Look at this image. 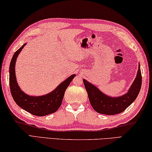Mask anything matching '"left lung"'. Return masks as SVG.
Segmentation results:
<instances>
[{
  "instance_id": "left-lung-1",
  "label": "left lung",
  "mask_w": 152,
  "mask_h": 152,
  "mask_svg": "<svg viewBox=\"0 0 152 152\" xmlns=\"http://www.w3.org/2000/svg\"><path fill=\"white\" fill-rule=\"evenodd\" d=\"M142 73L139 65L137 76L128 92L123 96L111 98L102 94L96 87L83 79L90 103L97 113L115 115L123 112L136 99L142 86Z\"/></svg>"
}]
</instances>
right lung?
<instances>
[{
  "label": "right lung",
  "mask_w": 152,
  "mask_h": 152,
  "mask_svg": "<svg viewBox=\"0 0 152 152\" xmlns=\"http://www.w3.org/2000/svg\"><path fill=\"white\" fill-rule=\"evenodd\" d=\"M23 45L13 55L9 67V85L10 93L15 103L23 110L37 116H45L57 111L62 103L65 90L69 86L75 75H72L61 83L54 91L40 97L29 96L21 91L18 87L15 76V65L16 59L23 48Z\"/></svg>",
  "instance_id": "add662e5"
}]
</instances>
